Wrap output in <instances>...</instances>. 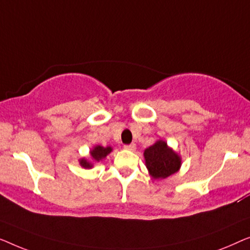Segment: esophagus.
<instances>
[{
  "label": "esophagus",
  "mask_w": 250,
  "mask_h": 250,
  "mask_svg": "<svg viewBox=\"0 0 250 250\" xmlns=\"http://www.w3.org/2000/svg\"><path fill=\"white\" fill-rule=\"evenodd\" d=\"M125 148L128 150H135L136 149V145L135 144H130V145H125Z\"/></svg>",
  "instance_id": "1"
}]
</instances>
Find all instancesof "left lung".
<instances>
[{"label": "left lung", "instance_id": "obj_1", "mask_svg": "<svg viewBox=\"0 0 250 250\" xmlns=\"http://www.w3.org/2000/svg\"><path fill=\"white\" fill-rule=\"evenodd\" d=\"M146 167L153 179H165L175 173L181 161L178 154L168 148L167 143L159 140L144 152Z\"/></svg>", "mask_w": 250, "mask_h": 250}]
</instances>
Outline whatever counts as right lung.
I'll return each instance as SVG.
<instances>
[{"label":"right lung","instance_id":"1","mask_svg":"<svg viewBox=\"0 0 250 250\" xmlns=\"http://www.w3.org/2000/svg\"><path fill=\"white\" fill-rule=\"evenodd\" d=\"M111 150H112L111 147L96 146L90 152V155H91V157H93L94 161H101L102 159H104V157H106L107 154L111 153ZM80 164H82V167H88V168L93 167V164L89 163V162H87L85 159H83L82 161H80Z\"/></svg>","mask_w":250,"mask_h":250}]
</instances>
